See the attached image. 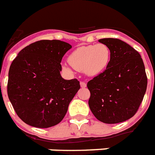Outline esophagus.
I'll list each match as a JSON object with an SVG mask.
<instances>
[{
    "mask_svg": "<svg viewBox=\"0 0 155 155\" xmlns=\"http://www.w3.org/2000/svg\"><path fill=\"white\" fill-rule=\"evenodd\" d=\"M80 86H81V87H87V84L85 82L81 81V82H80Z\"/></svg>",
    "mask_w": 155,
    "mask_h": 155,
    "instance_id": "1",
    "label": "esophagus"
}]
</instances>
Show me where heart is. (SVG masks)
Listing matches in <instances>:
<instances>
[{
    "label": "heart",
    "instance_id": "b5f03b06",
    "mask_svg": "<svg viewBox=\"0 0 155 155\" xmlns=\"http://www.w3.org/2000/svg\"><path fill=\"white\" fill-rule=\"evenodd\" d=\"M111 51L104 43L88 45L78 47L68 57V62L74 69L84 71L89 76L100 75L108 67ZM63 68L70 71L71 68L65 64Z\"/></svg>",
    "mask_w": 155,
    "mask_h": 155
}]
</instances>
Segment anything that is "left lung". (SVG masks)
I'll return each mask as SVG.
<instances>
[{"label":"left lung","mask_w":155,"mask_h":155,"mask_svg":"<svg viewBox=\"0 0 155 155\" xmlns=\"http://www.w3.org/2000/svg\"><path fill=\"white\" fill-rule=\"evenodd\" d=\"M111 51L104 72L87 82L89 108L101 122L116 124L137 113L147 91V77L140 54L117 38H102Z\"/></svg>","instance_id":"1"}]
</instances>
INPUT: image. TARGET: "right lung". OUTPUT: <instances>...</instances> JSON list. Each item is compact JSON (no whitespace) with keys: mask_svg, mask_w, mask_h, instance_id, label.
Masks as SVG:
<instances>
[{"mask_svg":"<svg viewBox=\"0 0 155 155\" xmlns=\"http://www.w3.org/2000/svg\"><path fill=\"white\" fill-rule=\"evenodd\" d=\"M71 48L60 40H41L23 48L8 71V92L16 113L27 125L49 128L63 120L80 88L61 76L60 63Z\"/></svg>","mask_w":155,"mask_h":155,"instance_id":"add662e5","label":"right lung"}]
</instances>
